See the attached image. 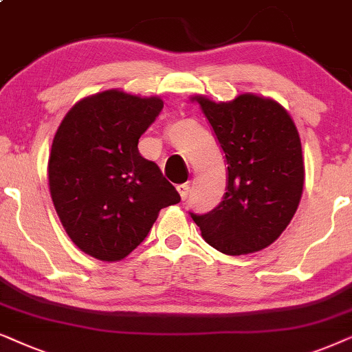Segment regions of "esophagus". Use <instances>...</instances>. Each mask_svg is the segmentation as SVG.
Returning a JSON list of instances; mask_svg holds the SVG:
<instances>
[{"label": "esophagus", "mask_w": 352, "mask_h": 352, "mask_svg": "<svg viewBox=\"0 0 352 352\" xmlns=\"http://www.w3.org/2000/svg\"><path fill=\"white\" fill-rule=\"evenodd\" d=\"M177 191H179L180 198L185 201L186 198H188V193H190V185H188V184H182V185H177Z\"/></svg>", "instance_id": "obj_1"}]
</instances>
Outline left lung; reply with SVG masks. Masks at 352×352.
I'll return each mask as SVG.
<instances>
[{"mask_svg": "<svg viewBox=\"0 0 352 352\" xmlns=\"http://www.w3.org/2000/svg\"><path fill=\"white\" fill-rule=\"evenodd\" d=\"M227 161V193L208 214L190 212L215 250L241 256L272 245L292 222L304 186L301 140L283 106L252 93L228 102L195 96Z\"/></svg>", "mask_w": 352, "mask_h": 352, "instance_id": "obj_1", "label": "left lung"}]
</instances>
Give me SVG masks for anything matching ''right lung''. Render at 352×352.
I'll use <instances>...</instances> for the list:
<instances>
[{
  "label": "right lung",
  "instance_id": "obj_1",
  "mask_svg": "<svg viewBox=\"0 0 352 352\" xmlns=\"http://www.w3.org/2000/svg\"><path fill=\"white\" fill-rule=\"evenodd\" d=\"M161 98L107 90L83 98L60 122L48 161L50 191L63 227L100 261L127 257L159 210L180 195L138 140L162 111Z\"/></svg>",
  "mask_w": 352,
  "mask_h": 352
}]
</instances>
